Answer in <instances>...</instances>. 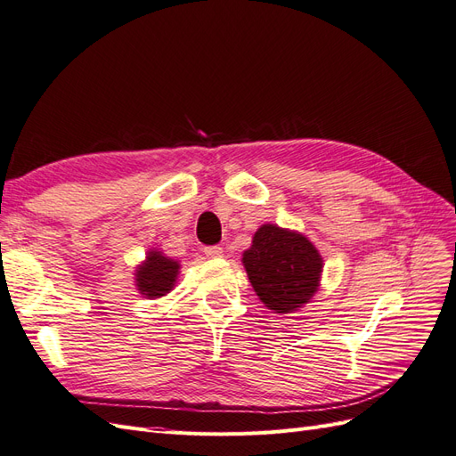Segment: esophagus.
<instances>
[{"mask_svg": "<svg viewBox=\"0 0 456 456\" xmlns=\"http://www.w3.org/2000/svg\"><path fill=\"white\" fill-rule=\"evenodd\" d=\"M203 253H205L207 256H209V258H218V256H223V255H224L223 247H218V245H213V247H205Z\"/></svg>", "mask_w": 456, "mask_h": 456, "instance_id": "obj_1", "label": "esophagus"}]
</instances>
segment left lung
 I'll return each instance as SVG.
<instances>
[{"label":"left lung","mask_w":456,"mask_h":456,"mask_svg":"<svg viewBox=\"0 0 456 456\" xmlns=\"http://www.w3.org/2000/svg\"><path fill=\"white\" fill-rule=\"evenodd\" d=\"M241 262L255 293L275 314L297 312L320 289L323 258L298 232L262 224Z\"/></svg>","instance_id":"8db88e82"}]
</instances>
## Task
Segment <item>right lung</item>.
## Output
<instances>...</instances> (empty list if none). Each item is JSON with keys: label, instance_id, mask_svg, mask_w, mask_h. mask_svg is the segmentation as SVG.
I'll return each mask as SVG.
<instances>
[{"label": "right lung", "instance_id": "add662e5", "mask_svg": "<svg viewBox=\"0 0 456 456\" xmlns=\"http://www.w3.org/2000/svg\"><path fill=\"white\" fill-rule=\"evenodd\" d=\"M178 270H181L178 260L165 256L158 249H150L146 260L134 272L136 291L146 298L165 297L169 291H173L178 278Z\"/></svg>", "mask_w": 456, "mask_h": 456}]
</instances>
